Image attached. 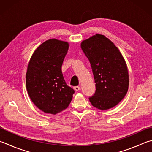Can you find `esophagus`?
Wrapping results in <instances>:
<instances>
[{
    "mask_svg": "<svg viewBox=\"0 0 152 152\" xmlns=\"http://www.w3.org/2000/svg\"><path fill=\"white\" fill-rule=\"evenodd\" d=\"M73 88L75 91H78L80 90V87H79V86H75V87H73Z\"/></svg>",
    "mask_w": 152,
    "mask_h": 152,
    "instance_id": "obj_1",
    "label": "esophagus"
}]
</instances>
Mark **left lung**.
<instances>
[{"label":"left lung","mask_w":152,"mask_h":152,"mask_svg":"<svg viewBox=\"0 0 152 152\" xmlns=\"http://www.w3.org/2000/svg\"><path fill=\"white\" fill-rule=\"evenodd\" d=\"M92 68L96 91L89 98L100 110L113 108L124 98L129 86L126 64L122 53L107 37L96 34L81 44Z\"/></svg>","instance_id":"1"}]
</instances>
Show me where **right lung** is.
<instances>
[{
    "mask_svg": "<svg viewBox=\"0 0 152 152\" xmlns=\"http://www.w3.org/2000/svg\"><path fill=\"white\" fill-rule=\"evenodd\" d=\"M67 42L50 39L34 51L28 65L26 84L33 103L45 113L56 114L68 107L75 93L66 84L61 66Z\"/></svg>",
    "mask_w": 152,
    "mask_h": 152,
    "instance_id": "obj_1",
    "label": "right lung"
}]
</instances>
